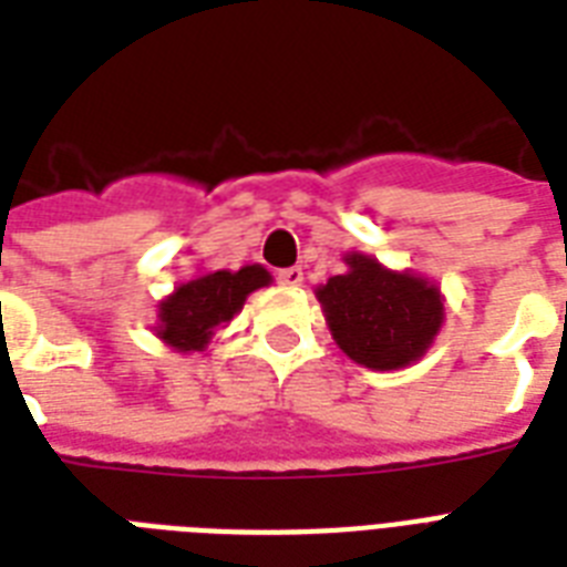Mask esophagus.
I'll list each match as a JSON object with an SVG mask.
<instances>
[{
  "mask_svg": "<svg viewBox=\"0 0 567 567\" xmlns=\"http://www.w3.org/2000/svg\"><path fill=\"white\" fill-rule=\"evenodd\" d=\"M276 279H279V285H288V288H293V285L302 282V270L300 267H285V270H279V274H276Z\"/></svg>",
  "mask_w": 567,
  "mask_h": 567,
  "instance_id": "34e87169",
  "label": "esophagus"
}]
</instances>
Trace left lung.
I'll use <instances>...</instances> for the list:
<instances>
[{
  "mask_svg": "<svg viewBox=\"0 0 567 567\" xmlns=\"http://www.w3.org/2000/svg\"><path fill=\"white\" fill-rule=\"evenodd\" d=\"M344 261L347 274L318 288L336 344L371 371L417 362L444 323L439 285L409 270H388L362 252H350Z\"/></svg>",
  "mask_w": 567,
  "mask_h": 567,
  "instance_id": "1",
  "label": "left lung"
}]
</instances>
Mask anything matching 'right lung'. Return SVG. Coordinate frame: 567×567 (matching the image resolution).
<instances>
[{
    "mask_svg": "<svg viewBox=\"0 0 567 567\" xmlns=\"http://www.w3.org/2000/svg\"><path fill=\"white\" fill-rule=\"evenodd\" d=\"M270 285V274L261 265L240 270H214L179 285L167 300L158 302L155 336L176 353H203L214 329L226 327L256 288Z\"/></svg>",
    "mask_w": 567,
    "mask_h": 567,
    "instance_id": "obj_1",
    "label": "right lung"
}]
</instances>
